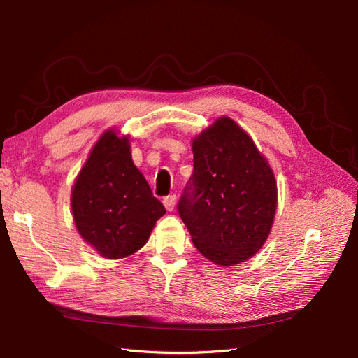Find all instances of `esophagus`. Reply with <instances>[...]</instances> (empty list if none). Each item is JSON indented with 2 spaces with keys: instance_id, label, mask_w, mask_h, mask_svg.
I'll return each mask as SVG.
<instances>
[{
  "instance_id": "1",
  "label": "esophagus",
  "mask_w": 358,
  "mask_h": 358,
  "mask_svg": "<svg viewBox=\"0 0 358 358\" xmlns=\"http://www.w3.org/2000/svg\"><path fill=\"white\" fill-rule=\"evenodd\" d=\"M162 203H164L166 209L169 212H171L173 209H175V206H176V196H167V197H164V200H162Z\"/></svg>"
}]
</instances>
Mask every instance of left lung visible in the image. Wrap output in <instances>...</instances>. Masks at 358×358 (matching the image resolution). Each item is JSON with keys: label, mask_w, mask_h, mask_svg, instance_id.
Instances as JSON below:
<instances>
[{"label": "left lung", "mask_w": 358, "mask_h": 358, "mask_svg": "<svg viewBox=\"0 0 358 358\" xmlns=\"http://www.w3.org/2000/svg\"><path fill=\"white\" fill-rule=\"evenodd\" d=\"M194 170L178 212L199 252L234 266L259 251L276 212V180L252 138L220 117L194 138Z\"/></svg>", "instance_id": "obj_1"}]
</instances>
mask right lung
<instances>
[{
  "label": "right lung",
  "mask_w": 358,
  "mask_h": 358,
  "mask_svg": "<svg viewBox=\"0 0 358 358\" xmlns=\"http://www.w3.org/2000/svg\"><path fill=\"white\" fill-rule=\"evenodd\" d=\"M76 229L106 258H124L142 248L166 213L134 166L128 138L106 131L91 150L71 192Z\"/></svg>",
  "instance_id": "right-lung-1"
}]
</instances>
